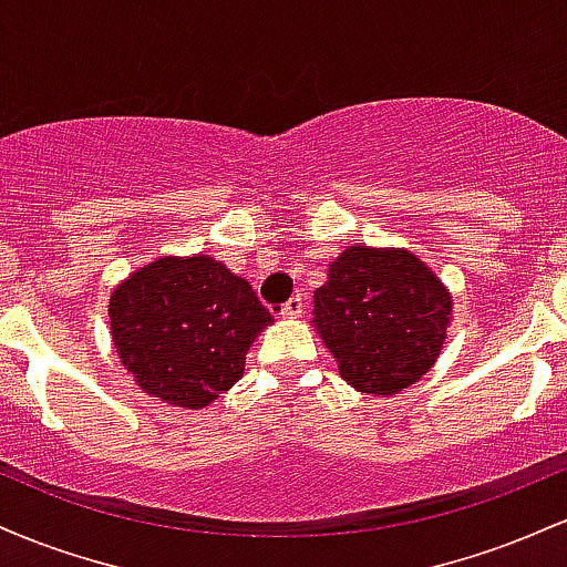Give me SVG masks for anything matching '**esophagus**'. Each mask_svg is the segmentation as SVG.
Listing matches in <instances>:
<instances>
[{"mask_svg": "<svg viewBox=\"0 0 567 567\" xmlns=\"http://www.w3.org/2000/svg\"><path fill=\"white\" fill-rule=\"evenodd\" d=\"M303 311V298L301 296H292L290 301L282 303V309H279V315L288 317V320H292V317H298Z\"/></svg>", "mask_w": 567, "mask_h": 567, "instance_id": "esophagus-1", "label": "esophagus"}]
</instances>
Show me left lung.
<instances>
[{"label":"left lung","mask_w":567,"mask_h":567,"mask_svg":"<svg viewBox=\"0 0 567 567\" xmlns=\"http://www.w3.org/2000/svg\"><path fill=\"white\" fill-rule=\"evenodd\" d=\"M451 296L408 250L357 245L315 290V324L357 392L394 394L440 357Z\"/></svg>","instance_id":"8db88e82"}]
</instances>
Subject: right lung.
<instances>
[{
    "instance_id": "right-lung-1",
    "label": "right lung",
    "mask_w": 567,
    "mask_h": 567,
    "mask_svg": "<svg viewBox=\"0 0 567 567\" xmlns=\"http://www.w3.org/2000/svg\"><path fill=\"white\" fill-rule=\"evenodd\" d=\"M109 315L138 386L194 410L243 379L252 338L271 322L250 285L207 256L143 266L114 290Z\"/></svg>"
}]
</instances>
